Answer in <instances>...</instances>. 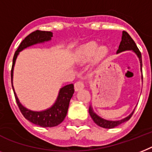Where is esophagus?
Masks as SVG:
<instances>
[{"instance_id":"esophagus-1","label":"esophagus","mask_w":152,"mask_h":152,"mask_svg":"<svg viewBox=\"0 0 152 152\" xmlns=\"http://www.w3.org/2000/svg\"><path fill=\"white\" fill-rule=\"evenodd\" d=\"M84 88H85V84L83 83V81H77V82L75 84V89L76 91L83 89Z\"/></svg>"}]
</instances>
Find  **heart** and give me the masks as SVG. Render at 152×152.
Masks as SVG:
<instances>
[{"instance_id":"obj_1","label":"heart","mask_w":152,"mask_h":152,"mask_svg":"<svg viewBox=\"0 0 152 152\" xmlns=\"http://www.w3.org/2000/svg\"><path fill=\"white\" fill-rule=\"evenodd\" d=\"M109 54V49L106 46H102L98 48L97 42L91 41L81 45L77 50V57L79 62L86 63L91 61L95 56L96 63L103 61Z\"/></svg>"}]
</instances>
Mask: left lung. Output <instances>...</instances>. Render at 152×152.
<instances>
[{"mask_svg":"<svg viewBox=\"0 0 152 152\" xmlns=\"http://www.w3.org/2000/svg\"><path fill=\"white\" fill-rule=\"evenodd\" d=\"M126 50H132L135 53L137 56V57L139 58V61H140V65H141V71L142 72V58H141V53L140 52V50L137 48L136 43L133 40V39L130 37V36L128 33L125 31H124L122 33V40L120 42V44L119 46V49L117 50V52L116 53H121L123 51ZM141 79L143 81V75L141 77ZM89 114L91 116V119L93 120V121L97 124L98 126H101V127H103V128H107V129H112L116 127V126H119L123 123L126 122L127 120H129L130 119V117L132 116L133 113L134 112V110L128 116H126L124 119H122L120 120H115V121H113V120H105V119L102 118L99 116H98L97 114L95 113L92 110V107L90 106L89 107Z\"/></svg>","mask_w":152,"mask_h":152,"instance_id":"obj_1","label":"left lung"}]
</instances>
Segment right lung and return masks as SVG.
<instances>
[{"mask_svg": "<svg viewBox=\"0 0 152 152\" xmlns=\"http://www.w3.org/2000/svg\"><path fill=\"white\" fill-rule=\"evenodd\" d=\"M53 37V32H46V31H40L36 30L35 32L30 33L26 38L22 40V42L20 43L18 48L15 53L13 57V63H12V67H11V85L13 88L15 97L16 102L19 108L20 111L24 116V117L30 121L32 124L42 126V127H53L63 122V120L67 116V110H68L69 103L71 97L73 96L75 92L73 84L65 85L61 88L59 91L58 96L56 98V102L54 104L46 110L42 111H32L28 110L27 108L23 106L20 103L19 100L18 99L15 89L13 87V71L14 66L15 64V61L17 59L18 55L19 54V52L23 50L24 49L27 48L28 46L32 45L37 44V43H42V42H47L51 40Z\"/></svg>", "mask_w": 152, "mask_h": 152, "instance_id": "add662e5", "label": "right lung"}]
</instances>
